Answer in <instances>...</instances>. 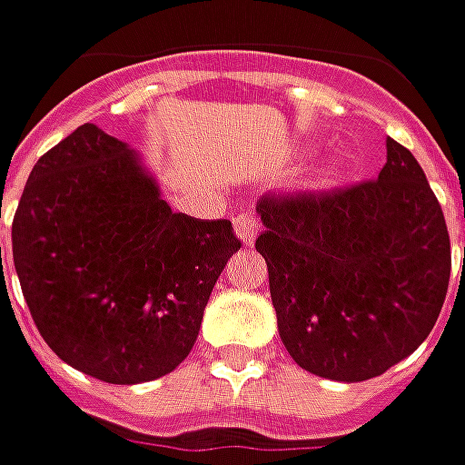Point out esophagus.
<instances>
[{"instance_id":"1","label":"esophagus","mask_w":465,"mask_h":465,"mask_svg":"<svg viewBox=\"0 0 465 465\" xmlns=\"http://www.w3.org/2000/svg\"><path fill=\"white\" fill-rule=\"evenodd\" d=\"M257 226H259L257 216H254V213H249V211L239 213V216L233 219V232H236V236H239L246 246L254 244V239H257Z\"/></svg>"}]
</instances>
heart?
Masks as SVG:
<instances>
[{"label": "heart", "mask_w": 465, "mask_h": 465, "mask_svg": "<svg viewBox=\"0 0 465 465\" xmlns=\"http://www.w3.org/2000/svg\"><path fill=\"white\" fill-rule=\"evenodd\" d=\"M339 163H336V160H331V163H328V165H325V178H333V175H336V173H339Z\"/></svg>", "instance_id": "1"}]
</instances>
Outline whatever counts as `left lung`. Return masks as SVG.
I'll return each mask as SVG.
<instances>
[{
	"label": "left lung",
	"mask_w": 465,
	"mask_h": 465,
	"mask_svg": "<svg viewBox=\"0 0 465 465\" xmlns=\"http://www.w3.org/2000/svg\"><path fill=\"white\" fill-rule=\"evenodd\" d=\"M280 339L315 377L364 381L430 336L450 280L443 208L412 153L387 140L377 180L259 201Z\"/></svg>",
	"instance_id": "8db88e82"
}]
</instances>
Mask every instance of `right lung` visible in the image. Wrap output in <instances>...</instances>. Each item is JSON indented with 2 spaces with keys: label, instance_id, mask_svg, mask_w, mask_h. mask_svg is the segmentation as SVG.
<instances>
[{
  "label": "right lung",
  "instance_id": "right-lung-1",
  "mask_svg": "<svg viewBox=\"0 0 465 465\" xmlns=\"http://www.w3.org/2000/svg\"><path fill=\"white\" fill-rule=\"evenodd\" d=\"M239 246L232 221L173 213L140 154L96 124L37 160L12 221V259L40 336L109 384L165 377L191 353Z\"/></svg>",
  "mask_w": 465,
  "mask_h": 465
}]
</instances>
